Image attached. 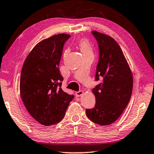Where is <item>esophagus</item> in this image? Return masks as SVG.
Returning a JSON list of instances; mask_svg holds the SVG:
<instances>
[{
	"label": "esophagus",
	"mask_w": 154,
	"mask_h": 154,
	"mask_svg": "<svg viewBox=\"0 0 154 154\" xmlns=\"http://www.w3.org/2000/svg\"><path fill=\"white\" fill-rule=\"evenodd\" d=\"M83 94H84L83 91H77L76 93H75V95H76V97H80V96H82Z\"/></svg>",
	"instance_id": "34e87169"
}]
</instances>
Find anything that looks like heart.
<instances>
[{
	"mask_svg": "<svg viewBox=\"0 0 154 154\" xmlns=\"http://www.w3.org/2000/svg\"><path fill=\"white\" fill-rule=\"evenodd\" d=\"M79 49L83 55L88 54H93V48L91 43L86 39H82L78 43Z\"/></svg>",
	"mask_w": 154,
	"mask_h": 154,
	"instance_id": "1",
	"label": "heart"
}]
</instances>
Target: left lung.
I'll list each match as a JSON object with an SVG mask.
<instances>
[{"instance_id":"1","label":"left lung","mask_w":154,"mask_h":154,"mask_svg":"<svg viewBox=\"0 0 154 154\" xmlns=\"http://www.w3.org/2000/svg\"><path fill=\"white\" fill-rule=\"evenodd\" d=\"M98 43L99 61L95 80L102 83L93 89L95 107L86 109L93 122L102 126L111 125L120 118L129 102L133 90L131 70L120 45L106 34L92 31Z\"/></svg>"}]
</instances>
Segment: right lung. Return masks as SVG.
Instances as JSON below:
<instances>
[{
	"mask_svg": "<svg viewBox=\"0 0 154 154\" xmlns=\"http://www.w3.org/2000/svg\"><path fill=\"white\" fill-rule=\"evenodd\" d=\"M70 37L62 33L40 41L23 65L21 99L29 113L41 125L59 123L74 98L61 89L63 78L59 69L63 45Z\"/></svg>",
	"mask_w": 154,
	"mask_h": 154,
	"instance_id": "1",
	"label": "right lung"
}]
</instances>
